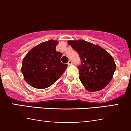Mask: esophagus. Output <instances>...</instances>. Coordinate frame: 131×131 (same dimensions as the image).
I'll use <instances>...</instances> for the list:
<instances>
[{
	"label": "esophagus",
	"mask_w": 131,
	"mask_h": 131,
	"mask_svg": "<svg viewBox=\"0 0 131 131\" xmlns=\"http://www.w3.org/2000/svg\"><path fill=\"white\" fill-rule=\"evenodd\" d=\"M71 64H72V61L71 60H69L68 62V65L70 66V65H71Z\"/></svg>",
	"instance_id": "obj_1"
}]
</instances>
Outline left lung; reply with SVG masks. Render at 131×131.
Returning <instances> with one entry per match:
<instances>
[{
    "mask_svg": "<svg viewBox=\"0 0 131 131\" xmlns=\"http://www.w3.org/2000/svg\"><path fill=\"white\" fill-rule=\"evenodd\" d=\"M68 43L77 51L81 59L79 79L90 92L105 88L112 80L116 69L113 57L97 45L84 40H68Z\"/></svg>",
    "mask_w": 131,
    "mask_h": 131,
    "instance_id": "8db88e82",
    "label": "left lung"
}]
</instances>
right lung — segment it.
Wrapping results in <instances>:
<instances>
[{"mask_svg": "<svg viewBox=\"0 0 131 131\" xmlns=\"http://www.w3.org/2000/svg\"><path fill=\"white\" fill-rule=\"evenodd\" d=\"M57 40H49L31 49L23 58L21 72L25 81L37 89L54 84L64 73L67 64L61 62L62 53L57 52Z\"/></svg>", "mask_w": 131, "mask_h": 131, "instance_id": "1", "label": "right lung"}]
</instances>
